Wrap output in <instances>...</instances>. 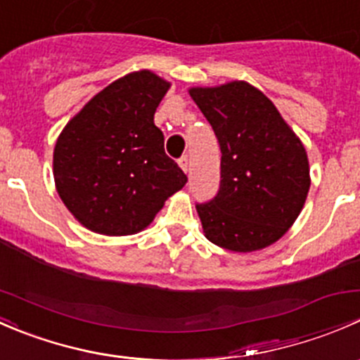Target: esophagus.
I'll return each instance as SVG.
<instances>
[{"mask_svg":"<svg viewBox=\"0 0 360 360\" xmlns=\"http://www.w3.org/2000/svg\"><path fill=\"white\" fill-rule=\"evenodd\" d=\"M179 165H181V169L184 170V172H190V160H188V155H184V157H181L179 158Z\"/></svg>","mask_w":360,"mask_h":360,"instance_id":"1","label":"esophagus"}]
</instances>
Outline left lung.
Segmentation results:
<instances>
[{
	"label": "left lung",
	"instance_id": "1",
	"mask_svg": "<svg viewBox=\"0 0 360 360\" xmlns=\"http://www.w3.org/2000/svg\"><path fill=\"white\" fill-rule=\"evenodd\" d=\"M190 96L221 148L219 191L197 203L207 240L233 252L275 244L300 216L310 190L300 137L248 82L193 86Z\"/></svg>",
	"mask_w": 360,
	"mask_h": 360
}]
</instances>
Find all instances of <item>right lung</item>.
Segmentation results:
<instances>
[{"label": "right lung", "mask_w": 360, "mask_h": 360, "mask_svg": "<svg viewBox=\"0 0 360 360\" xmlns=\"http://www.w3.org/2000/svg\"><path fill=\"white\" fill-rule=\"evenodd\" d=\"M169 89L148 69L129 72L94 96L60 132L53 150L57 193L89 230L137 233L186 184L153 122Z\"/></svg>", "instance_id": "1"}]
</instances>
